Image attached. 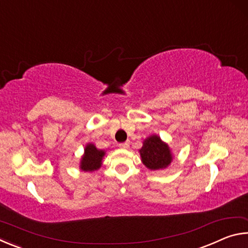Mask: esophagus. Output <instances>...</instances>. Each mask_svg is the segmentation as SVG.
Instances as JSON below:
<instances>
[{
    "instance_id": "1",
    "label": "esophagus",
    "mask_w": 248,
    "mask_h": 248,
    "mask_svg": "<svg viewBox=\"0 0 248 248\" xmlns=\"http://www.w3.org/2000/svg\"><path fill=\"white\" fill-rule=\"evenodd\" d=\"M129 146H130V142L129 141L124 142V143H120L119 144V148H121V149H129Z\"/></svg>"
}]
</instances>
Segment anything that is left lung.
<instances>
[{"instance_id": "8db88e82", "label": "left lung", "mask_w": 248, "mask_h": 248, "mask_svg": "<svg viewBox=\"0 0 248 248\" xmlns=\"http://www.w3.org/2000/svg\"><path fill=\"white\" fill-rule=\"evenodd\" d=\"M139 153L143 165L151 170H165L174 159L170 145L157 134L145 138Z\"/></svg>"}]
</instances>
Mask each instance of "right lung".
<instances>
[{"mask_svg":"<svg viewBox=\"0 0 248 248\" xmlns=\"http://www.w3.org/2000/svg\"><path fill=\"white\" fill-rule=\"evenodd\" d=\"M106 151L96 148L94 143H87L84 154L79 161V170L83 171H94L100 169Z\"/></svg>","mask_w":248,"mask_h":248,"instance_id":"add662e5","label":"right lung"}]
</instances>
